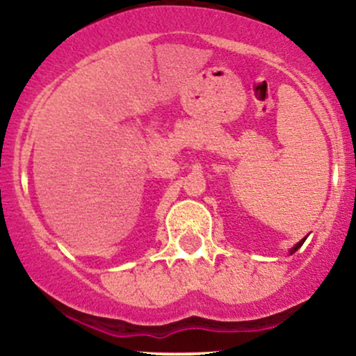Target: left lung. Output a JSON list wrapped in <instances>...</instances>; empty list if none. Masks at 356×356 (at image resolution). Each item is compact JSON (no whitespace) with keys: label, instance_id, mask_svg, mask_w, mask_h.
<instances>
[{"label":"left lung","instance_id":"8db88e82","mask_svg":"<svg viewBox=\"0 0 356 356\" xmlns=\"http://www.w3.org/2000/svg\"><path fill=\"white\" fill-rule=\"evenodd\" d=\"M305 239H306V238H303V239H301V241H300V243H298V244H295V246H293L291 249H289V254H293V252H295V251H298V249H300L301 246H303Z\"/></svg>","mask_w":356,"mask_h":356}]
</instances>
